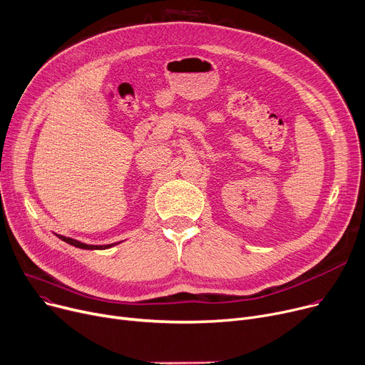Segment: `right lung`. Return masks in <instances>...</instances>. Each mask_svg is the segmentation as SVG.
<instances>
[{
  "mask_svg": "<svg viewBox=\"0 0 365 365\" xmlns=\"http://www.w3.org/2000/svg\"><path fill=\"white\" fill-rule=\"evenodd\" d=\"M58 239H61L63 242H66V243H69V245H72V246H75V247H79V249H88V250H103V249H109V247H112V246H115V245H118V243H115V245H101V246H96V245H85V243H81V242H78V240H73V239H71V237H64V235H58Z\"/></svg>",
  "mask_w": 365,
  "mask_h": 365,
  "instance_id": "add662e5",
  "label": "right lung"
}]
</instances>
